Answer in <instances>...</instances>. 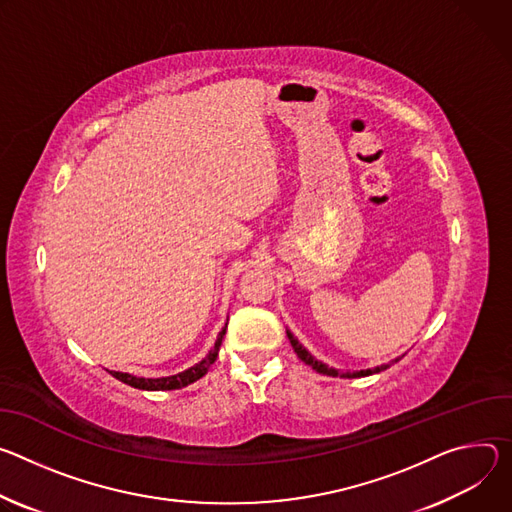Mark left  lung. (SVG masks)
Listing matches in <instances>:
<instances>
[{
  "mask_svg": "<svg viewBox=\"0 0 512 512\" xmlns=\"http://www.w3.org/2000/svg\"><path fill=\"white\" fill-rule=\"evenodd\" d=\"M287 335H289V339H291V346H293V350H295V354L307 364V366H311L315 372H319V374H325V376H339V378H360V376H370V374H378V372H382V370H386L388 368V364H382V366H376V368H368V370H356V372H339V370H335V368H329L327 364H323V362H319L315 356H311L301 344H299V339L287 329ZM392 362H399V358L396 360H392Z\"/></svg>",
  "mask_w": 512,
  "mask_h": 512,
  "instance_id": "8db88e82",
  "label": "left lung"
}]
</instances>
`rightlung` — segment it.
Instances as JSON below:
<instances>
[{
	"label": "right lung",
	"mask_w": 512,
	"mask_h": 512,
	"mask_svg": "<svg viewBox=\"0 0 512 512\" xmlns=\"http://www.w3.org/2000/svg\"><path fill=\"white\" fill-rule=\"evenodd\" d=\"M225 327H227V323H225ZM225 327L219 331L213 350L199 364L191 366L185 372H179L175 376H164V378H140V376H134V374H128V372H109V374L113 378H118L120 382H124L128 386H134V388H140V390H177V388L189 386L191 382L203 378L207 374V370L211 368V364L217 360V352H219V346H221V339L225 335Z\"/></svg>",
	"instance_id": "obj_1"
}]
</instances>
